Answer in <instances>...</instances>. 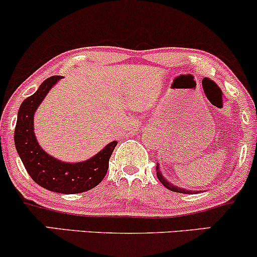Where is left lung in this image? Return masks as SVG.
<instances>
[{
  "instance_id": "left-lung-1",
  "label": "left lung",
  "mask_w": 257,
  "mask_h": 257,
  "mask_svg": "<svg viewBox=\"0 0 257 257\" xmlns=\"http://www.w3.org/2000/svg\"><path fill=\"white\" fill-rule=\"evenodd\" d=\"M156 172H157V178L159 181L162 182V185L164 186V187H167L168 190L173 191V192H178V193H185V194H193V193H199L200 191H192V190H186V188H182V187H179V186L172 184V182H169L168 180L164 178L163 174L161 172V168H159V164L157 163V166H156Z\"/></svg>"
}]
</instances>
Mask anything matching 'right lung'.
Instances as JSON below:
<instances>
[{"label": "right lung", "instance_id": "1", "mask_svg": "<svg viewBox=\"0 0 257 257\" xmlns=\"http://www.w3.org/2000/svg\"><path fill=\"white\" fill-rule=\"evenodd\" d=\"M63 78L53 76L26 98L18 111L14 144L26 172L36 184L52 192L75 194L89 191L105 178L117 141H111L93 157L76 163L63 162L47 153L38 144L34 129V117L49 90Z\"/></svg>", "mask_w": 257, "mask_h": 257}]
</instances>
